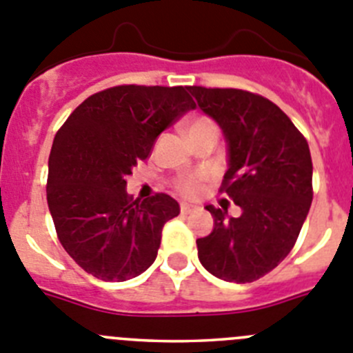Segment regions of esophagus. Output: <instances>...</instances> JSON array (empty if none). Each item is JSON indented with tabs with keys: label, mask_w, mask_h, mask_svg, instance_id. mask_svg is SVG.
Masks as SVG:
<instances>
[{
	"label": "esophagus",
	"mask_w": 353,
	"mask_h": 353,
	"mask_svg": "<svg viewBox=\"0 0 353 353\" xmlns=\"http://www.w3.org/2000/svg\"><path fill=\"white\" fill-rule=\"evenodd\" d=\"M180 212H182V215H189L190 212H194V206L187 205V203H180Z\"/></svg>",
	"instance_id": "34e87169"
}]
</instances>
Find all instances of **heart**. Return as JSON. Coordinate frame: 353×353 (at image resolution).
<instances>
[{
    "mask_svg": "<svg viewBox=\"0 0 353 353\" xmlns=\"http://www.w3.org/2000/svg\"><path fill=\"white\" fill-rule=\"evenodd\" d=\"M182 129L187 134V138L196 137V134H203V132H213V134H219V128H216V122L212 117L205 115V113H196V115H190L185 121L182 122ZM206 176L201 173H185L176 176L173 182V187L179 190L182 196L187 198H194L198 196L203 189V183H205Z\"/></svg>",
    "mask_w": 353,
    "mask_h": 353,
    "instance_id": "1",
    "label": "heart"
}]
</instances>
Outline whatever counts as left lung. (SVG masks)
Listing matches in <instances>:
<instances>
[{
    "mask_svg": "<svg viewBox=\"0 0 353 353\" xmlns=\"http://www.w3.org/2000/svg\"><path fill=\"white\" fill-rule=\"evenodd\" d=\"M189 90L224 131L229 170L219 190L241 208L234 219L206 206L215 225L196 240L199 261L225 282H255L289 255L310 212L313 166L308 141L264 96L201 85Z\"/></svg>",
    "mask_w": 353,
    "mask_h": 353,
    "instance_id": "left-lung-1",
    "label": "left lung"
}]
</instances>
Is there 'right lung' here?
Instances as JSON below:
<instances>
[{
    "label": "right lung",
    "instance_id": "1",
    "mask_svg": "<svg viewBox=\"0 0 353 353\" xmlns=\"http://www.w3.org/2000/svg\"><path fill=\"white\" fill-rule=\"evenodd\" d=\"M189 87L115 85L89 96L57 131L48 157L47 203L57 238L92 276L124 282L155 261L164 224L180 213L171 196L132 199L125 179L155 138L196 108Z\"/></svg>",
    "mask_w": 353,
    "mask_h": 353
}]
</instances>
